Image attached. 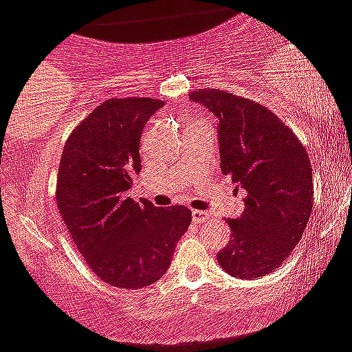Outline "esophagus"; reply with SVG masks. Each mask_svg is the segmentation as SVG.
Segmentation results:
<instances>
[{
    "label": "esophagus",
    "instance_id": "34e87169",
    "mask_svg": "<svg viewBox=\"0 0 352 352\" xmlns=\"http://www.w3.org/2000/svg\"><path fill=\"white\" fill-rule=\"evenodd\" d=\"M192 219L195 221V223H202V221L207 219V214L204 212V210H193Z\"/></svg>",
    "mask_w": 352,
    "mask_h": 352
}]
</instances>
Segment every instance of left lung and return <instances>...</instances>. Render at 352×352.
I'll return each mask as SVG.
<instances>
[{"label":"left lung","instance_id":"1","mask_svg":"<svg viewBox=\"0 0 352 352\" xmlns=\"http://www.w3.org/2000/svg\"><path fill=\"white\" fill-rule=\"evenodd\" d=\"M190 100L217 119L221 170L245 190V210L228 219L232 240L217 263L236 278H259L285 263L313 209V167L297 136L249 98L199 89Z\"/></svg>","mask_w":352,"mask_h":352}]
</instances>
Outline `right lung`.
I'll list each match as a JSON object with an SVG mask.
<instances>
[{"mask_svg":"<svg viewBox=\"0 0 352 352\" xmlns=\"http://www.w3.org/2000/svg\"><path fill=\"white\" fill-rule=\"evenodd\" d=\"M164 103L110 98L70 133L56 176V204L74 243L93 273L119 289H143L169 267L192 223L183 206L155 207L129 197L142 169L146 120Z\"/></svg>","mask_w":352,"mask_h":352,"instance_id":"1","label":"right lung"}]
</instances>
